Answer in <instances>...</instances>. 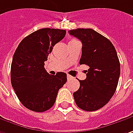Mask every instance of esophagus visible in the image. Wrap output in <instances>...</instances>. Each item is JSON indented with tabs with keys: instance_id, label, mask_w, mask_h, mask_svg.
Masks as SVG:
<instances>
[{
	"instance_id": "obj_1",
	"label": "esophagus",
	"mask_w": 133,
	"mask_h": 133,
	"mask_svg": "<svg viewBox=\"0 0 133 133\" xmlns=\"http://www.w3.org/2000/svg\"><path fill=\"white\" fill-rule=\"evenodd\" d=\"M67 78H68V79L69 80V79H72L73 77H72V76H71V75H69V74H68V76H67Z\"/></svg>"
}]
</instances>
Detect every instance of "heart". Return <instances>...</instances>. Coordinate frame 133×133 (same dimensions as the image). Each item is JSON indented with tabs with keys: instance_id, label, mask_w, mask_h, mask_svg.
<instances>
[{
	"instance_id": "1",
	"label": "heart",
	"mask_w": 133,
	"mask_h": 133,
	"mask_svg": "<svg viewBox=\"0 0 133 133\" xmlns=\"http://www.w3.org/2000/svg\"><path fill=\"white\" fill-rule=\"evenodd\" d=\"M73 41H75V39H71L69 42H73Z\"/></svg>"
}]
</instances>
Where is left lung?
<instances>
[{"instance_id":"obj_1","label":"left lung","mask_w":133,"mask_h":133,"mask_svg":"<svg viewBox=\"0 0 133 133\" xmlns=\"http://www.w3.org/2000/svg\"><path fill=\"white\" fill-rule=\"evenodd\" d=\"M83 44L80 65H86V78L79 81L74 98L81 109L92 112L104 107L115 92L121 67L116 50L106 37L92 29L69 30Z\"/></svg>"}]
</instances>
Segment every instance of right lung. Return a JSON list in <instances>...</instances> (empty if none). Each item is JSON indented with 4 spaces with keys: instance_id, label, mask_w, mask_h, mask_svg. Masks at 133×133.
I'll return each instance as SVG.
<instances>
[{
    "instance_id": "obj_1",
    "label": "right lung",
    "mask_w": 133,
    "mask_h": 133,
    "mask_svg": "<svg viewBox=\"0 0 133 133\" xmlns=\"http://www.w3.org/2000/svg\"><path fill=\"white\" fill-rule=\"evenodd\" d=\"M66 31L43 28L32 32L18 44L11 65V83L21 103L30 110L42 112L54 106L67 74L50 75L44 62Z\"/></svg>"
}]
</instances>
